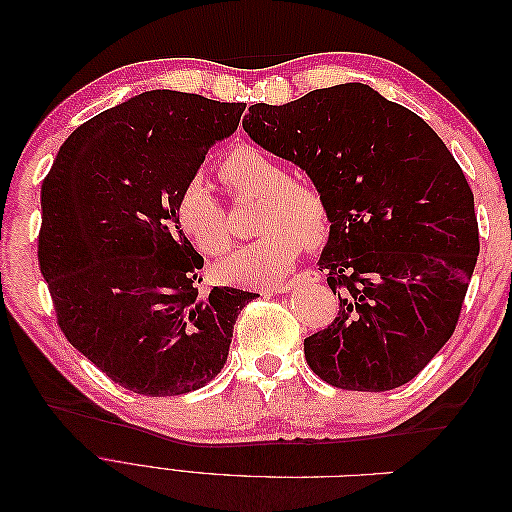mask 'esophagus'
<instances>
[{"label": "esophagus", "instance_id": "34e87169", "mask_svg": "<svg viewBox=\"0 0 512 512\" xmlns=\"http://www.w3.org/2000/svg\"><path fill=\"white\" fill-rule=\"evenodd\" d=\"M314 282H320V273L318 271H303L299 275H294V280L284 282L280 286H273V292L284 294V292H290L292 288H297L301 284H314Z\"/></svg>", "mask_w": 512, "mask_h": 512}]
</instances>
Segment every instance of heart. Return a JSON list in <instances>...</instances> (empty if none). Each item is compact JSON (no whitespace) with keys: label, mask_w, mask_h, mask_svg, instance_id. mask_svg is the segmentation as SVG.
Wrapping results in <instances>:
<instances>
[{"label":"heart","mask_w":512,"mask_h":512,"mask_svg":"<svg viewBox=\"0 0 512 512\" xmlns=\"http://www.w3.org/2000/svg\"><path fill=\"white\" fill-rule=\"evenodd\" d=\"M222 181L237 196L260 198L254 215L258 239L239 247L215 265L224 284L260 288L282 280L301 256L303 243L318 245L329 232V207L322 192L309 183L290 181L288 170L256 147H235L220 162ZM177 224L200 252L224 254L230 226L220 200L205 179L192 177L177 198Z\"/></svg>","instance_id":"obj_1"}]
</instances>
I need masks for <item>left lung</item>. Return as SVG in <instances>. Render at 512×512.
I'll return each instance as SVG.
<instances>
[{
	"mask_svg": "<svg viewBox=\"0 0 512 512\" xmlns=\"http://www.w3.org/2000/svg\"><path fill=\"white\" fill-rule=\"evenodd\" d=\"M243 130L305 170L329 207L318 267L339 314L303 348L346 391L410 382L451 339L478 256L474 194L442 138L363 83L252 104Z\"/></svg>",
	"mask_w": 512,
	"mask_h": 512,
	"instance_id": "1",
	"label": "left lung"
}]
</instances>
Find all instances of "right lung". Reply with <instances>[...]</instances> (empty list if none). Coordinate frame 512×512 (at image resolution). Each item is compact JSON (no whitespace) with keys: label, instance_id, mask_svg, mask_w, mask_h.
Listing matches in <instances>:
<instances>
[{"label":"right lung","instance_id":"obj_1","mask_svg":"<svg viewBox=\"0 0 512 512\" xmlns=\"http://www.w3.org/2000/svg\"><path fill=\"white\" fill-rule=\"evenodd\" d=\"M243 102L153 89L91 117L42 181L38 260L68 342L119 386L147 397L220 374L256 292L200 297V256L177 198L207 151L237 130Z\"/></svg>","mask_w":512,"mask_h":512}]
</instances>
